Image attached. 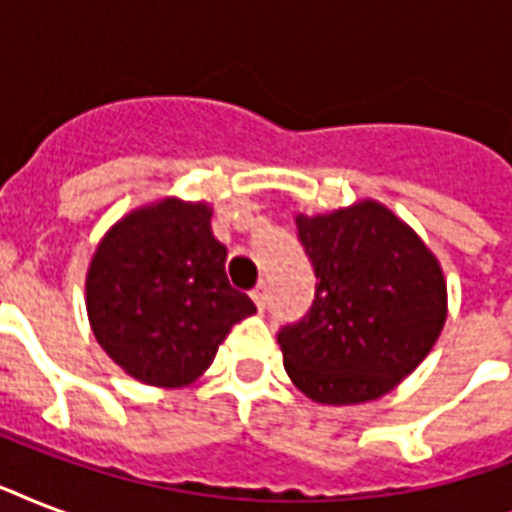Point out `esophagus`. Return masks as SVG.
Masks as SVG:
<instances>
[{"mask_svg": "<svg viewBox=\"0 0 512 512\" xmlns=\"http://www.w3.org/2000/svg\"><path fill=\"white\" fill-rule=\"evenodd\" d=\"M249 295H252V300H255L257 308H260V311H263L265 303H268V287H265V281H260V284H257V287L252 289V292H249Z\"/></svg>", "mask_w": 512, "mask_h": 512, "instance_id": "obj_1", "label": "esophagus"}]
</instances>
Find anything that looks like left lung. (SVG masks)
I'll use <instances>...</instances> for the list:
<instances>
[{
	"instance_id": "8db88e82",
	"label": "left lung",
	"mask_w": 512,
	"mask_h": 512,
	"mask_svg": "<svg viewBox=\"0 0 512 512\" xmlns=\"http://www.w3.org/2000/svg\"><path fill=\"white\" fill-rule=\"evenodd\" d=\"M295 223L316 292L303 319L276 335L284 369L319 404L385 396L420 366L444 329L441 265L377 201L300 215Z\"/></svg>"
}]
</instances>
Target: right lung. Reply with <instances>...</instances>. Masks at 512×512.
<instances>
[{
    "label": "right lung",
    "mask_w": 512,
    "mask_h": 512,
    "mask_svg": "<svg viewBox=\"0 0 512 512\" xmlns=\"http://www.w3.org/2000/svg\"><path fill=\"white\" fill-rule=\"evenodd\" d=\"M207 204L135 209L95 249L87 313L100 348L135 380L180 388L199 377L233 324L257 311L225 276L228 249Z\"/></svg>",
    "instance_id": "add662e5"
}]
</instances>
